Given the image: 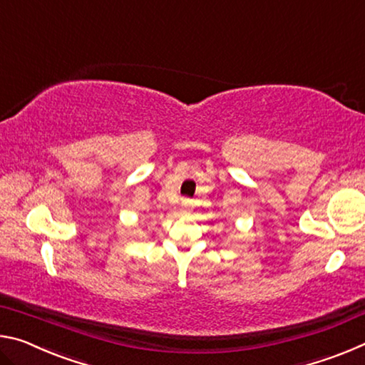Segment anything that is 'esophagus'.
Listing matches in <instances>:
<instances>
[{
    "mask_svg": "<svg viewBox=\"0 0 365 365\" xmlns=\"http://www.w3.org/2000/svg\"><path fill=\"white\" fill-rule=\"evenodd\" d=\"M182 212L183 214H190L191 212V202H190V200H183V202H182Z\"/></svg>",
    "mask_w": 365,
    "mask_h": 365,
    "instance_id": "1",
    "label": "esophagus"
}]
</instances>
